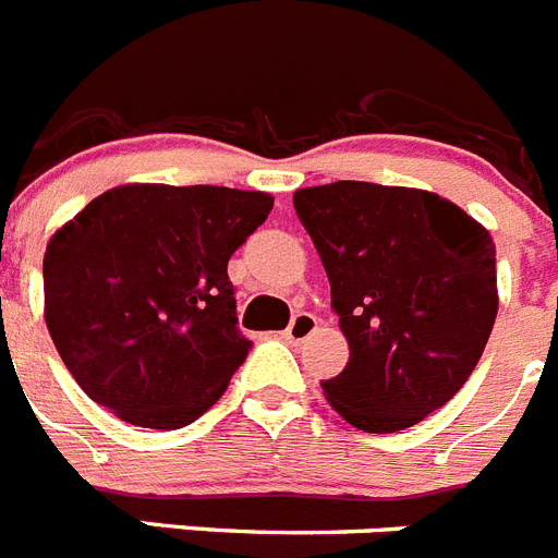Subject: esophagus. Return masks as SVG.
Returning <instances> with one entry per match:
<instances>
[{"label":"esophagus","mask_w":558,"mask_h":558,"mask_svg":"<svg viewBox=\"0 0 558 558\" xmlns=\"http://www.w3.org/2000/svg\"><path fill=\"white\" fill-rule=\"evenodd\" d=\"M317 326L319 319L314 317V314L298 312L292 317V323H289V328H286V339H289V342H303V339H308L317 331Z\"/></svg>","instance_id":"esophagus-1"}]
</instances>
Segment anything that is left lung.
Returning a JSON list of instances; mask_svg holds the SVG:
<instances>
[{
  "label": "left lung",
  "mask_w": 558,
  "mask_h": 558,
  "mask_svg": "<svg viewBox=\"0 0 558 558\" xmlns=\"http://www.w3.org/2000/svg\"><path fill=\"white\" fill-rule=\"evenodd\" d=\"M351 356L323 381L356 429L399 433L466 385L500 294L492 232L421 187L331 182L294 191Z\"/></svg>",
  "instance_id": "obj_1"
}]
</instances>
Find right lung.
<instances>
[{"label":"right lung","mask_w":558,"mask_h":558,"mask_svg":"<svg viewBox=\"0 0 558 558\" xmlns=\"http://www.w3.org/2000/svg\"><path fill=\"white\" fill-rule=\"evenodd\" d=\"M275 198L129 182L92 198L45 252V319L86 396L118 418L179 429L210 410L252 348L227 260Z\"/></svg>","instance_id":"right-lung-1"}]
</instances>
